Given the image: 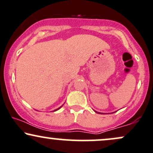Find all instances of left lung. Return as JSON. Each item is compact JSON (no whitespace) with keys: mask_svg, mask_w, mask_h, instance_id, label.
<instances>
[{"mask_svg":"<svg viewBox=\"0 0 153 153\" xmlns=\"http://www.w3.org/2000/svg\"><path fill=\"white\" fill-rule=\"evenodd\" d=\"M97 113H98V112H97Z\"/></svg>","mask_w":153,"mask_h":153,"instance_id":"8db88e82","label":"left lung"}]
</instances>
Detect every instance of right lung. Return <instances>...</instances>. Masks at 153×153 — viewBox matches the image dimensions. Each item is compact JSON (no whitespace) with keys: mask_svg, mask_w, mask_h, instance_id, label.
Segmentation results:
<instances>
[{"mask_svg":"<svg viewBox=\"0 0 153 153\" xmlns=\"http://www.w3.org/2000/svg\"><path fill=\"white\" fill-rule=\"evenodd\" d=\"M61 108V107H59V108ZM59 108H57V109H56V110H55V111H57V110H58V109H59Z\"/></svg>","mask_w":153,"mask_h":153,"instance_id":"right-lung-1","label":"right lung"}]
</instances>
